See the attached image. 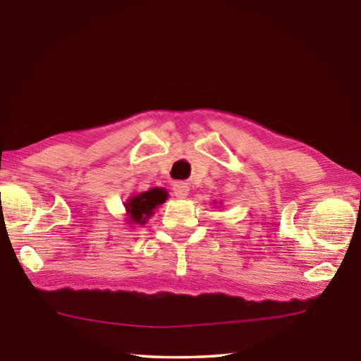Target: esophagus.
Instances as JSON below:
<instances>
[{"mask_svg":"<svg viewBox=\"0 0 361 361\" xmlns=\"http://www.w3.org/2000/svg\"><path fill=\"white\" fill-rule=\"evenodd\" d=\"M173 194L178 197V199H186V197L189 195L188 183H176V185H173Z\"/></svg>","mask_w":361,"mask_h":361,"instance_id":"esophagus-1","label":"esophagus"}]
</instances>
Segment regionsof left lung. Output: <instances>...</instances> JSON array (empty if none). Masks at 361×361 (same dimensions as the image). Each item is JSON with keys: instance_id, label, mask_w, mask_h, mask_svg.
<instances>
[{"instance_id": "obj_1", "label": "left lung", "mask_w": 361, "mask_h": 361, "mask_svg": "<svg viewBox=\"0 0 361 361\" xmlns=\"http://www.w3.org/2000/svg\"><path fill=\"white\" fill-rule=\"evenodd\" d=\"M213 203H216V202H213Z\"/></svg>"}]
</instances>
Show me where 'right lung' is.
<instances>
[{
  "label": "right lung",
  "mask_w": 361,
  "mask_h": 361,
  "mask_svg": "<svg viewBox=\"0 0 361 361\" xmlns=\"http://www.w3.org/2000/svg\"><path fill=\"white\" fill-rule=\"evenodd\" d=\"M167 190L164 188H152L144 192L134 194L128 197L125 202V209H126V222L133 227H144L148 222L159 204L167 200Z\"/></svg>",
  "instance_id": "obj_1"
}]
</instances>
